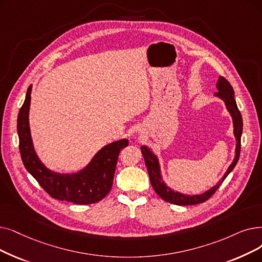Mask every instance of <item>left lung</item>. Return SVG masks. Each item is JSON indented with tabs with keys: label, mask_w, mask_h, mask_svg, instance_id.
Segmentation results:
<instances>
[{
	"label": "left lung",
	"mask_w": 262,
	"mask_h": 262,
	"mask_svg": "<svg viewBox=\"0 0 262 262\" xmlns=\"http://www.w3.org/2000/svg\"><path fill=\"white\" fill-rule=\"evenodd\" d=\"M216 88H217L219 92L214 93V95L220 97L224 101L227 110H228V112L230 113V116L232 118L233 134H234L235 142H236L235 155L233 158V162L228 167V169H227L226 173L224 174V177L217 184L211 187L209 190L204 191L203 194H199V195H185V194H182V192L174 191L172 188L168 187L163 180L161 165H159L158 157L152 152L150 147H147L146 145L141 146V152L144 157V162H145L147 172H149L151 184L154 190L156 191V194L167 202L178 204V206H192V204H198L208 200L222 185L224 180L232 171L238 161L240 151H241V136L243 130V121H242L241 113L238 111V108L236 106V101L234 99V91L231 84L222 76L219 78L217 83H216Z\"/></svg>",
	"instance_id": "obj_1"
}]
</instances>
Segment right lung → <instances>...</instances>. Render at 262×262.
I'll return each instance as SVG.
<instances>
[{
  "instance_id": "1",
  "label": "right lung",
  "mask_w": 262,
  "mask_h": 262,
  "mask_svg": "<svg viewBox=\"0 0 262 262\" xmlns=\"http://www.w3.org/2000/svg\"><path fill=\"white\" fill-rule=\"evenodd\" d=\"M31 92L32 84L27 91L17 120L19 150L26 169L54 199L90 204L105 198L112 187L120 151L128 145V140L121 139L103 146L78 172H54L41 163L34 149L29 123Z\"/></svg>"
}]
</instances>
